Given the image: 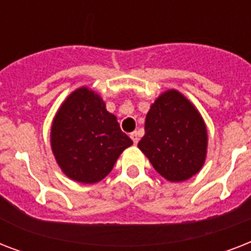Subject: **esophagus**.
Returning a JSON list of instances; mask_svg holds the SVG:
<instances>
[{"label": "esophagus", "instance_id": "34e87169", "mask_svg": "<svg viewBox=\"0 0 251 251\" xmlns=\"http://www.w3.org/2000/svg\"><path fill=\"white\" fill-rule=\"evenodd\" d=\"M130 138L133 139L134 145H137L138 141H139V137H138V133H137V131H133V133L130 134Z\"/></svg>", "mask_w": 251, "mask_h": 251}]
</instances>
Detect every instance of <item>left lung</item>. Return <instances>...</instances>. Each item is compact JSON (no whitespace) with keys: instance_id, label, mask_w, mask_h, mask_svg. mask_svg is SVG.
<instances>
[{"instance_id":"left-lung-1","label":"left lung","mask_w":251,"mask_h":251,"mask_svg":"<svg viewBox=\"0 0 251 251\" xmlns=\"http://www.w3.org/2000/svg\"><path fill=\"white\" fill-rule=\"evenodd\" d=\"M145 131L138 147L165 179L181 182L201 171L207 153L206 124L181 92L165 91L155 100Z\"/></svg>"}]
</instances>
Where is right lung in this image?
I'll use <instances>...</instances> for the list:
<instances>
[{"label": "right lung", "mask_w": 251, "mask_h": 251, "mask_svg": "<svg viewBox=\"0 0 251 251\" xmlns=\"http://www.w3.org/2000/svg\"><path fill=\"white\" fill-rule=\"evenodd\" d=\"M131 145L133 141L122 133L116 116L87 87L69 95L50 129V146L57 164L76 182L101 181Z\"/></svg>", "instance_id": "obj_1"}]
</instances>
